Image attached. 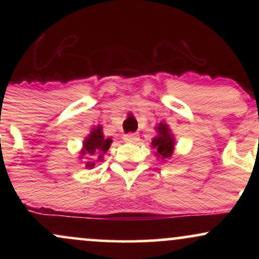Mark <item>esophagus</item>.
Wrapping results in <instances>:
<instances>
[{
	"label": "esophagus",
	"instance_id": "34e87169",
	"mask_svg": "<svg viewBox=\"0 0 259 259\" xmlns=\"http://www.w3.org/2000/svg\"><path fill=\"white\" fill-rule=\"evenodd\" d=\"M123 139L126 142H136L139 140V135H136V134H125Z\"/></svg>",
	"mask_w": 259,
	"mask_h": 259
}]
</instances>
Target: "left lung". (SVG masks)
I'll return each instance as SVG.
<instances>
[{
	"mask_svg": "<svg viewBox=\"0 0 259 259\" xmlns=\"http://www.w3.org/2000/svg\"><path fill=\"white\" fill-rule=\"evenodd\" d=\"M157 129H158V136L154 138L152 141V147L156 150V156L163 159L169 158L174 150V140L165 124L160 123Z\"/></svg>",
	"mask_w": 259,
	"mask_h": 259,
	"instance_id": "left-lung-1",
	"label": "left lung"
}]
</instances>
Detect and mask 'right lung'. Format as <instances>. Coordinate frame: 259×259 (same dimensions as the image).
<instances>
[{"instance_id":"1","label":"right lung","mask_w":259,"mask_h":259,"mask_svg":"<svg viewBox=\"0 0 259 259\" xmlns=\"http://www.w3.org/2000/svg\"><path fill=\"white\" fill-rule=\"evenodd\" d=\"M112 144L111 139H105L102 134V129L101 126H97L96 129H92L90 136L85 139L84 148H82L81 154H85V158H89L92 160L90 162H86V167L92 168L95 165V162L92 160L102 159L103 154L108 151L109 146Z\"/></svg>"}]
</instances>
